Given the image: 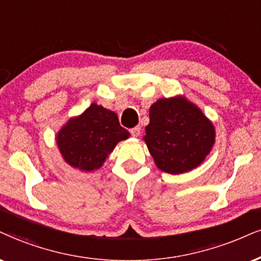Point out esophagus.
<instances>
[{
	"label": "esophagus",
	"instance_id": "esophagus-1",
	"mask_svg": "<svg viewBox=\"0 0 261 261\" xmlns=\"http://www.w3.org/2000/svg\"><path fill=\"white\" fill-rule=\"evenodd\" d=\"M130 134L134 138H138L140 136V127H134L133 129H130Z\"/></svg>",
	"mask_w": 261,
	"mask_h": 261
}]
</instances>
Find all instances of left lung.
<instances>
[{
    "label": "left lung",
    "instance_id": "1",
    "mask_svg": "<svg viewBox=\"0 0 261 261\" xmlns=\"http://www.w3.org/2000/svg\"><path fill=\"white\" fill-rule=\"evenodd\" d=\"M145 141L157 168L182 174L197 168L215 144L213 122L185 95L162 98L150 106Z\"/></svg>",
    "mask_w": 261,
    "mask_h": 261
}]
</instances>
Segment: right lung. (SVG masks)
Returning <instances> with one entry per match:
<instances>
[{
	"instance_id": "1",
	"label": "right lung",
	"mask_w": 261,
	"mask_h": 261,
	"mask_svg": "<svg viewBox=\"0 0 261 261\" xmlns=\"http://www.w3.org/2000/svg\"><path fill=\"white\" fill-rule=\"evenodd\" d=\"M116 112L92 102L81 115L73 116L62 125L56 143L63 160L81 172L102 167L118 143L129 138Z\"/></svg>"
}]
</instances>
